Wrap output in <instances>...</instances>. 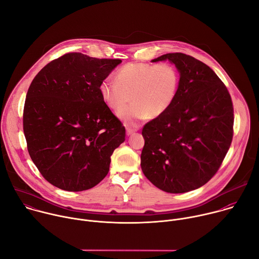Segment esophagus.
<instances>
[{
	"label": "esophagus",
	"mask_w": 259,
	"mask_h": 259,
	"mask_svg": "<svg viewBox=\"0 0 259 259\" xmlns=\"http://www.w3.org/2000/svg\"><path fill=\"white\" fill-rule=\"evenodd\" d=\"M135 132V130L134 129H132V128H129V127H127L126 128V134L129 136V135H131L132 133H134Z\"/></svg>",
	"instance_id": "obj_1"
}]
</instances>
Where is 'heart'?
<instances>
[{
	"label": "heart",
	"instance_id": "obj_1",
	"mask_svg": "<svg viewBox=\"0 0 259 259\" xmlns=\"http://www.w3.org/2000/svg\"><path fill=\"white\" fill-rule=\"evenodd\" d=\"M180 75L171 63L131 62L123 65L116 80L105 79L99 92L106 105L118 112L132 98L134 102L119 112V117L129 126L150 116L163 115L173 103L179 88Z\"/></svg>",
	"mask_w": 259,
	"mask_h": 259
}]
</instances>
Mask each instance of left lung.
<instances>
[{
    "instance_id": "1",
    "label": "left lung",
    "mask_w": 259,
    "mask_h": 259,
    "mask_svg": "<svg viewBox=\"0 0 259 259\" xmlns=\"http://www.w3.org/2000/svg\"><path fill=\"white\" fill-rule=\"evenodd\" d=\"M180 72L177 95L166 112L142 128L140 165L160 190L187 193L207 183L218 171L234 135V106L228 88L204 62L168 53Z\"/></svg>"
}]
</instances>
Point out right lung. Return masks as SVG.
I'll return each mask as SVG.
<instances>
[{"instance_id":"obj_1","label":"right lung","mask_w":259,"mask_h":259,"mask_svg":"<svg viewBox=\"0 0 259 259\" xmlns=\"http://www.w3.org/2000/svg\"><path fill=\"white\" fill-rule=\"evenodd\" d=\"M121 59L66 53L45 65L26 93L23 132L42 176L67 192L92 189L124 142L122 122L103 101L100 83Z\"/></svg>"}]
</instances>
